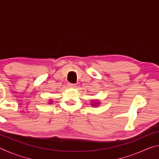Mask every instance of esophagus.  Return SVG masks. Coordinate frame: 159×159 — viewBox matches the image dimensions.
<instances>
[{
    "mask_svg": "<svg viewBox=\"0 0 159 159\" xmlns=\"http://www.w3.org/2000/svg\"><path fill=\"white\" fill-rule=\"evenodd\" d=\"M70 88H74V87H76V84H74V83H69V85H68Z\"/></svg>",
    "mask_w": 159,
    "mask_h": 159,
    "instance_id": "1",
    "label": "esophagus"
}]
</instances>
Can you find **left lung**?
Segmentation results:
<instances>
[{
  "label": "left lung",
  "instance_id": "left-lung-1",
  "mask_svg": "<svg viewBox=\"0 0 159 159\" xmlns=\"http://www.w3.org/2000/svg\"><path fill=\"white\" fill-rule=\"evenodd\" d=\"M98 102H93V103L92 104L93 106H98Z\"/></svg>",
  "mask_w": 159,
  "mask_h": 159
}]
</instances>
